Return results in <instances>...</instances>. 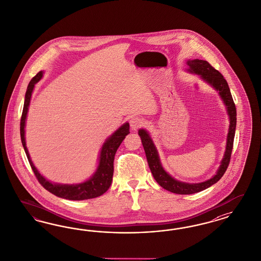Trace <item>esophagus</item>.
<instances>
[{"label":"esophagus","instance_id":"esophagus-1","mask_svg":"<svg viewBox=\"0 0 261 261\" xmlns=\"http://www.w3.org/2000/svg\"><path fill=\"white\" fill-rule=\"evenodd\" d=\"M129 125H130V127H132L133 130H136L139 127L143 126L144 120L142 118L134 116V117L130 118V120H129Z\"/></svg>","mask_w":261,"mask_h":261}]
</instances>
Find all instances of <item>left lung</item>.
<instances>
[{
	"label": "left lung",
	"mask_w": 261,
	"mask_h": 261,
	"mask_svg": "<svg viewBox=\"0 0 261 261\" xmlns=\"http://www.w3.org/2000/svg\"><path fill=\"white\" fill-rule=\"evenodd\" d=\"M186 64H187V69H186L187 72L195 75H199L203 82L210 84L216 91H218L219 96L227 109L229 126H228V133H227L226 151L223 159L221 160V164L219 166L217 172L210 179L202 182H198V184H189V182L180 181L176 179L175 177H172L171 175H169L162 167L159 151L156 150L155 145L153 144L149 132H147L145 128H140L138 130V135L142 141L144 151L148 160V164L151 169V174L154 177V179L164 189L168 190L172 193L180 194V195H189V194L202 191L211 187V185L216 184L219 179L223 177L230 160L236 128V105L232 100V96L230 94L228 84L227 81L224 79V76H222L220 72L215 70L205 60L198 59H188L186 61Z\"/></svg>",
	"instance_id": "obj_1"
}]
</instances>
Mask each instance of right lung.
Returning a JSON list of instances; mask_svg holds the SVG:
<instances>
[{"label":"right lung","instance_id":"1","mask_svg":"<svg viewBox=\"0 0 261 261\" xmlns=\"http://www.w3.org/2000/svg\"><path fill=\"white\" fill-rule=\"evenodd\" d=\"M44 72L40 71L36 76L33 77V80L30 82L25 92V101H24V108L23 113L20 122V135H21V141L24 147L27 158L31 164V167L34 171V175L40 185L43 187L59 198L72 200V201H83L93 199L101 196L106 193L110 188L112 182L113 177V161L114 156L117 151L119 146L122 143V141L125 139L126 135L129 134V124L126 122L116 129L112 135L109 136L106 141L101 146L100 155H99V162L96 171L93 173L92 176L89 177L87 180L81 184H55L48 180L46 177H43L39 173V171L34 166V162L30 156V153L28 151V148L25 146V126L27 114L30 107V102L32 99V95L34 92V86L41 79H42Z\"/></svg>","mask_w":261,"mask_h":261}]
</instances>
